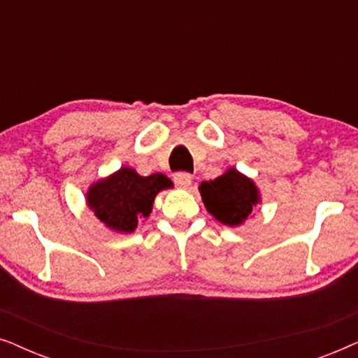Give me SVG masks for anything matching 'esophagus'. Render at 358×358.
I'll list each match as a JSON object with an SVG mask.
<instances>
[{"label":"esophagus","mask_w":358,"mask_h":358,"mask_svg":"<svg viewBox=\"0 0 358 358\" xmlns=\"http://www.w3.org/2000/svg\"><path fill=\"white\" fill-rule=\"evenodd\" d=\"M174 182L180 189H187L192 184V176L189 173H176L174 174Z\"/></svg>","instance_id":"34e87169"}]
</instances>
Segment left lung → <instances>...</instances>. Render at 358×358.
Instances as JSON below:
<instances>
[{
    "instance_id": "1",
    "label": "left lung",
    "mask_w": 358,
    "mask_h": 358,
    "mask_svg": "<svg viewBox=\"0 0 358 358\" xmlns=\"http://www.w3.org/2000/svg\"><path fill=\"white\" fill-rule=\"evenodd\" d=\"M199 189L208 212L228 227H238L251 217L261 200L256 184L233 168L215 180L202 182Z\"/></svg>"
}]
</instances>
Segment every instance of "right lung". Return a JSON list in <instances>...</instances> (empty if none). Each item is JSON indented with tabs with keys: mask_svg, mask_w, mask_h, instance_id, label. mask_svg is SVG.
Returning <instances> with one entry per match:
<instances>
[{
	"mask_svg": "<svg viewBox=\"0 0 358 358\" xmlns=\"http://www.w3.org/2000/svg\"><path fill=\"white\" fill-rule=\"evenodd\" d=\"M171 187V179L161 173L145 178L135 169L120 168L107 179L92 184L86 202L107 228L131 233L140 220L150 217L156 194Z\"/></svg>",
	"mask_w": 358,
	"mask_h": 358,
	"instance_id": "1",
	"label": "right lung"
}]
</instances>
